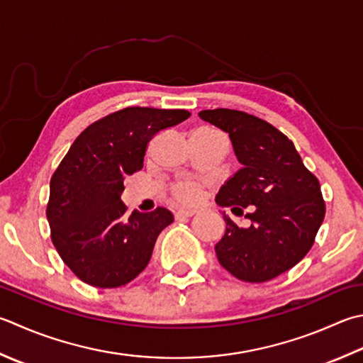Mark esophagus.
Listing matches in <instances>:
<instances>
[{
	"instance_id": "34e87169",
	"label": "esophagus",
	"mask_w": 363,
	"mask_h": 363,
	"mask_svg": "<svg viewBox=\"0 0 363 363\" xmlns=\"http://www.w3.org/2000/svg\"><path fill=\"white\" fill-rule=\"evenodd\" d=\"M191 216H195V211H191V209H179L174 214V217H176V220H181V218H190Z\"/></svg>"
}]
</instances>
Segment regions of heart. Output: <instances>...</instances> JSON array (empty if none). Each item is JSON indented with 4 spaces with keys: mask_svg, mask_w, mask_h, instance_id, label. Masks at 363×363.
Listing matches in <instances>:
<instances>
[{
    "mask_svg": "<svg viewBox=\"0 0 363 363\" xmlns=\"http://www.w3.org/2000/svg\"><path fill=\"white\" fill-rule=\"evenodd\" d=\"M169 195L182 204H195L201 196V184L191 179H181L169 186Z\"/></svg>",
    "mask_w": 363,
    "mask_h": 363,
    "instance_id": "b5f03b06",
    "label": "heart"
}]
</instances>
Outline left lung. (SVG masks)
I'll list each match as a JSON object with an SVG mask.
<instances>
[{
  "instance_id": "8db88e82",
  "label": "left lung",
  "mask_w": 363,
  "mask_h": 363,
  "mask_svg": "<svg viewBox=\"0 0 363 363\" xmlns=\"http://www.w3.org/2000/svg\"><path fill=\"white\" fill-rule=\"evenodd\" d=\"M200 118L225 130L242 168L220 189L216 201L250 220L239 228L223 214L218 262L236 279L262 283L294 267L315 244L325 216L318 177L303 165L285 133L245 111L216 108Z\"/></svg>"
}]
</instances>
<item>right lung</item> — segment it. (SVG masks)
I'll list each match as a JSON object with an SVG mask.
<instances>
[{
  "mask_svg": "<svg viewBox=\"0 0 363 363\" xmlns=\"http://www.w3.org/2000/svg\"><path fill=\"white\" fill-rule=\"evenodd\" d=\"M187 110L127 106L88 125L50 181L47 218L61 259L96 288L127 285L145 271L172 212H133L121 201L124 177L143 168L149 141L182 123Z\"/></svg>",
  "mask_w": 363,
  "mask_h": 363,
  "instance_id": "right-lung-1",
  "label": "right lung"
}]
</instances>
